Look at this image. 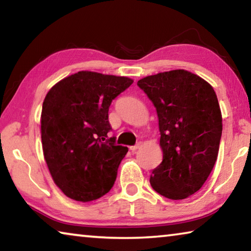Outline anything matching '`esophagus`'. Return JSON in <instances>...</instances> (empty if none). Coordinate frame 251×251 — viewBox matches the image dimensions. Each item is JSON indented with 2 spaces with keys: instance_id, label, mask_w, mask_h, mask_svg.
<instances>
[{
  "instance_id": "esophagus-1",
  "label": "esophagus",
  "mask_w": 251,
  "mask_h": 251,
  "mask_svg": "<svg viewBox=\"0 0 251 251\" xmlns=\"http://www.w3.org/2000/svg\"><path fill=\"white\" fill-rule=\"evenodd\" d=\"M141 146H142V143H138L137 145H135V146H130V147H129V150H130L131 151H137L138 148L141 147Z\"/></svg>"
}]
</instances>
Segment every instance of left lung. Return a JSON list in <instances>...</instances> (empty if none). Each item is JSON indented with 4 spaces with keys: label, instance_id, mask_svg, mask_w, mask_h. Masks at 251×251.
Here are the masks:
<instances>
[{
    "label": "left lung",
    "instance_id": "obj_1",
    "mask_svg": "<svg viewBox=\"0 0 251 251\" xmlns=\"http://www.w3.org/2000/svg\"><path fill=\"white\" fill-rule=\"evenodd\" d=\"M154 104L163 161L152 171L154 190L174 201L201 188L214 168L223 131L222 110L214 87L186 70L139 79Z\"/></svg>",
    "mask_w": 251,
    "mask_h": 251
}]
</instances>
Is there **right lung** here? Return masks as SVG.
Wrapping results in <instances>:
<instances>
[{
  "mask_svg": "<svg viewBox=\"0 0 251 251\" xmlns=\"http://www.w3.org/2000/svg\"><path fill=\"white\" fill-rule=\"evenodd\" d=\"M134 80L126 76L80 71L46 94L41 137L50 176L63 194L87 202L107 194L128 148L108 137V108Z\"/></svg>",
  "mask_w": 251,
  "mask_h": 251,
  "instance_id": "add662e5",
  "label": "right lung"
}]
</instances>
